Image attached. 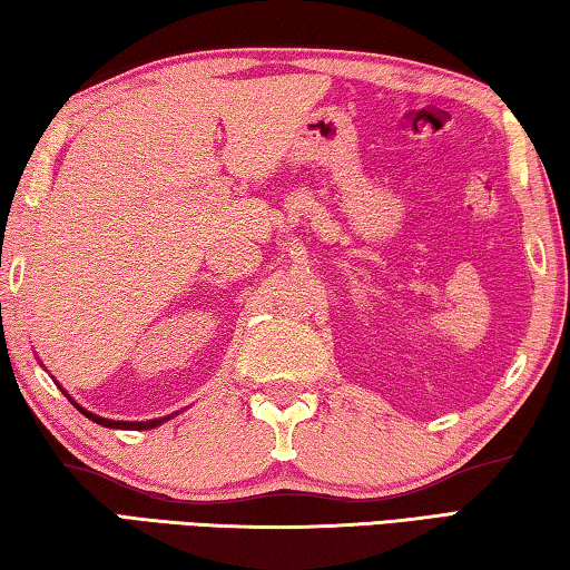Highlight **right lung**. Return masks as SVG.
I'll return each instance as SVG.
<instances>
[{"mask_svg":"<svg viewBox=\"0 0 570 570\" xmlns=\"http://www.w3.org/2000/svg\"><path fill=\"white\" fill-rule=\"evenodd\" d=\"M77 407V404H75ZM80 410L85 417H90L92 422H98V424H102V428H118V430H150V428H158V424L166 420H150V422H115V420H105V417H98V414H92V412H88V410H82V407H77Z\"/></svg>","mask_w":570,"mask_h":570,"instance_id":"1","label":"right lung"}]
</instances>
